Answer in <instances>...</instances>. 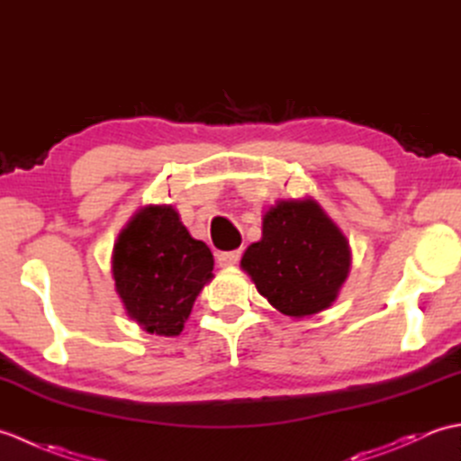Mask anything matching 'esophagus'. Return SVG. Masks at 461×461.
I'll return each mask as SVG.
<instances>
[{
    "label": "esophagus",
    "mask_w": 461,
    "mask_h": 461,
    "mask_svg": "<svg viewBox=\"0 0 461 461\" xmlns=\"http://www.w3.org/2000/svg\"><path fill=\"white\" fill-rule=\"evenodd\" d=\"M241 258V249H233V251H220L215 259H218L220 267H228V266H236Z\"/></svg>",
    "instance_id": "obj_1"
}]
</instances>
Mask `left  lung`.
<instances>
[{
	"label": "left lung",
	"instance_id": "8db88e82",
	"mask_svg": "<svg viewBox=\"0 0 461 461\" xmlns=\"http://www.w3.org/2000/svg\"><path fill=\"white\" fill-rule=\"evenodd\" d=\"M241 269L279 312L303 319L337 299L350 248L315 200H279L263 215V236L243 253Z\"/></svg>",
	"mask_w": 461,
	"mask_h": 461
}]
</instances>
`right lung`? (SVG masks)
Instances as JSON below:
<instances>
[{"label": "right lung", "instance_id": "1", "mask_svg": "<svg viewBox=\"0 0 461 461\" xmlns=\"http://www.w3.org/2000/svg\"><path fill=\"white\" fill-rule=\"evenodd\" d=\"M212 269L210 248L190 236L172 205L139 210L114 243L116 293L129 317L152 335H180Z\"/></svg>", "mask_w": 461, "mask_h": 461}]
</instances>
